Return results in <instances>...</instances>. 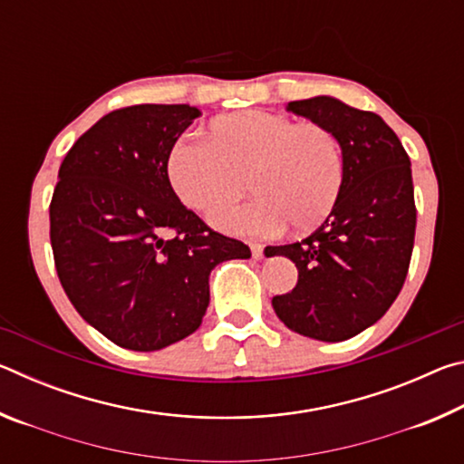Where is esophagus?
<instances>
[{"instance_id": "1", "label": "esophagus", "mask_w": 464, "mask_h": 464, "mask_svg": "<svg viewBox=\"0 0 464 464\" xmlns=\"http://www.w3.org/2000/svg\"><path fill=\"white\" fill-rule=\"evenodd\" d=\"M249 249H251V256H254L256 260H262V257H264V246H262V243H249Z\"/></svg>"}]
</instances>
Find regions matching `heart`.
Listing matches in <instances>:
<instances>
[{"mask_svg": "<svg viewBox=\"0 0 464 464\" xmlns=\"http://www.w3.org/2000/svg\"><path fill=\"white\" fill-rule=\"evenodd\" d=\"M258 194L239 208L221 205L245 191ZM171 188L186 207L208 210L215 227L246 237H268L290 223L311 231L332 215L345 182L337 132L321 122L296 124L282 114L249 110L217 119L210 135L186 132L168 157Z\"/></svg>", "mask_w": 464, "mask_h": 464, "instance_id": "b5f03b06", "label": "heart"}]
</instances>
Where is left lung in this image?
<instances>
[{
	"label": "left lung",
	"instance_id": "left-lung-1",
	"mask_svg": "<svg viewBox=\"0 0 464 464\" xmlns=\"http://www.w3.org/2000/svg\"><path fill=\"white\" fill-rule=\"evenodd\" d=\"M288 110L337 132L345 182L315 233L266 247L298 270L296 286L274 296L272 307L296 334L342 342L376 324L403 288L418 221L411 161L379 114L327 96L290 102Z\"/></svg>",
	"mask_w": 464,
	"mask_h": 464
}]
</instances>
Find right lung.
I'll return each instance as SVG.
<instances>
[{
	"mask_svg": "<svg viewBox=\"0 0 464 464\" xmlns=\"http://www.w3.org/2000/svg\"><path fill=\"white\" fill-rule=\"evenodd\" d=\"M198 114L188 104L119 108L59 168L49 207L57 276L75 311L121 348L161 350L196 332L210 270L251 256L169 184L171 147Z\"/></svg>",
	"mask_w": 464,
	"mask_h": 464,
	"instance_id": "add662e5",
	"label": "right lung"
}]
</instances>
